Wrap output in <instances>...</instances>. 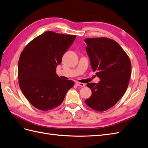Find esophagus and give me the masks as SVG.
Wrapping results in <instances>:
<instances>
[{
    "instance_id": "1",
    "label": "esophagus",
    "mask_w": 148,
    "mask_h": 148,
    "mask_svg": "<svg viewBox=\"0 0 148 148\" xmlns=\"http://www.w3.org/2000/svg\"><path fill=\"white\" fill-rule=\"evenodd\" d=\"M75 84L78 86H81V87H84L85 86V84L83 83H79V82H76Z\"/></svg>"
}]
</instances>
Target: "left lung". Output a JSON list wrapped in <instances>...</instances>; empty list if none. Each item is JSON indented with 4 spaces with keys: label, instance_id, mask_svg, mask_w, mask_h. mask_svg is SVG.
<instances>
[{
    "label": "left lung",
    "instance_id": "1",
    "mask_svg": "<svg viewBox=\"0 0 148 148\" xmlns=\"http://www.w3.org/2000/svg\"><path fill=\"white\" fill-rule=\"evenodd\" d=\"M84 41L91 68L101 79L97 83L87 84L92 95L84 102L92 109L103 112L113 107L126 91L131 75V62L113 39L94 38Z\"/></svg>",
    "mask_w": 148,
    "mask_h": 148
}]
</instances>
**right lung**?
<instances>
[{
	"instance_id": "add662e5",
	"label": "right lung",
	"mask_w": 148,
	"mask_h": 148,
	"mask_svg": "<svg viewBox=\"0 0 148 148\" xmlns=\"http://www.w3.org/2000/svg\"><path fill=\"white\" fill-rule=\"evenodd\" d=\"M77 36L46 31L33 39L21 53L18 78L21 90L35 108L46 111L63 102L74 85L56 73V67Z\"/></svg>"
}]
</instances>
